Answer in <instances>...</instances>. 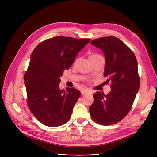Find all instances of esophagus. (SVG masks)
Segmentation results:
<instances>
[{"mask_svg":"<svg viewBox=\"0 0 157 157\" xmlns=\"http://www.w3.org/2000/svg\"><path fill=\"white\" fill-rule=\"evenodd\" d=\"M88 94V91L87 90H81V94L82 95V96H84V95Z\"/></svg>","mask_w":157,"mask_h":157,"instance_id":"1","label":"esophagus"}]
</instances>
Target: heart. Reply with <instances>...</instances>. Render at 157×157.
<instances>
[{
  "label": "heart",
  "mask_w": 157,
  "mask_h": 157,
  "mask_svg": "<svg viewBox=\"0 0 157 157\" xmlns=\"http://www.w3.org/2000/svg\"><path fill=\"white\" fill-rule=\"evenodd\" d=\"M100 57H101L100 55H99L97 53H94V52H91V53H90L89 55H88V58L91 61L94 60V59L100 58Z\"/></svg>",
  "instance_id": "heart-1"
}]
</instances>
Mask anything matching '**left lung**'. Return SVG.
<instances>
[{
	"label": "left lung",
	"mask_w": 157,
	"mask_h": 157,
	"mask_svg": "<svg viewBox=\"0 0 157 157\" xmlns=\"http://www.w3.org/2000/svg\"><path fill=\"white\" fill-rule=\"evenodd\" d=\"M90 43L103 52L104 77L112 89L107 95L100 92L94 94V103L89 108L90 116L99 124H115L129 113L139 90L137 61L132 50L115 36L99 38Z\"/></svg>",
	"instance_id": "1"
}]
</instances>
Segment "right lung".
Segmentation results:
<instances>
[{
  "instance_id": "obj_1",
  "label": "right lung",
  "mask_w": 157,
  "mask_h": 157,
  "mask_svg": "<svg viewBox=\"0 0 157 157\" xmlns=\"http://www.w3.org/2000/svg\"><path fill=\"white\" fill-rule=\"evenodd\" d=\"M90 41L58 36L40 42L33 51L24 75L27 103L42 124L56 127L70 119L80 92L74 88L60 90L59 77Z\"/></svg>"
}]
</instances>
